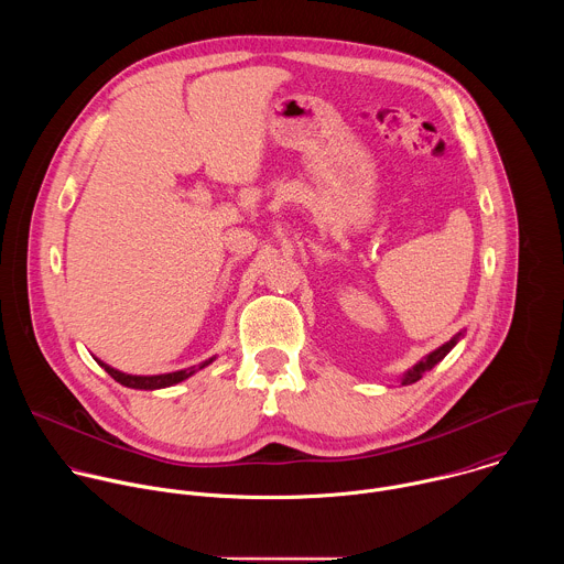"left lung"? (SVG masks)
Here are the masks:
<instances>
[{
  "label": "left lung",
  "instance_id": "obj_1",
  "mask_svg": "<svg viewBox=\"0 0 564 564\" xmlns=\"http://www.w3.org/2000/svg\"><path fill=\"white\" fill-rule=\"evenodd\" d=\"M459 337H462V333H459V335H455V337H453L451 341H446L444 346H440L437 350H433V352H431L426 359H422L417 366H413V370H409V372H406V377H404V381H401V383L406 386V383H415L417 379H422V375H426L435 364H440V361L451 352V348L459 341Z\"/></svg>",
  "mask_w": 564,
  "mask_h": 564
}]
</instances>
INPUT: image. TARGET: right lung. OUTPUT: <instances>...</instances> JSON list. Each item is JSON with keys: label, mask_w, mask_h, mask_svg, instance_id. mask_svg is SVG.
Listing matches in <instances>:
<instances>
[{"label": "right lung", "mask_w": 564, "mask_h": 564, "mask_svg": "<svg viewBox=\"0 0 564 564\" xmlns=\"http://www.w3.org/2000/svg\"><path fill=\"white\" fill-rule=\"evenodd\" d=\"M214 361V357L212 359H207V361H203V364H198V366H192V368H187V370H176V372H167V375H151V377H138V375H124V372H120V370H116V368H111V366H107V364H102V361H98L118 383H122V386H127V388H138V390H155V388H167V386H174V383H178V381H183V379H187V377H192L194 372H198L200 368H205V366H209Z\"/></svg>", "instance_id": "add662e5"}]
</instances>
